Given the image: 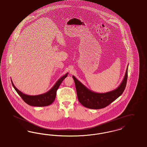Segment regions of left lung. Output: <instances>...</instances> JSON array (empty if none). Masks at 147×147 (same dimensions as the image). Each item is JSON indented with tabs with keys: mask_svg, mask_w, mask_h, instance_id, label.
<instances>
[{
	"mask_svg": "<svg viewBox=\"0 0 147 147\" xmlns=\"http://www.w3.org/2000/svg\"><path fill=\"white\" fill-rule=\"evenodd\" d=\"M128 66L125 75L120 85L116 89L106 93H96L89 90L75 77L72 76L78 101L87 108L99 109L107 107L121 96L125 89L127 80Z\"/></svg>",
	"mask_w": 147,
	"mask_h": 147,
	"instance_id": "left-lung-1",
	"label": "left lung"
}]
</instances>
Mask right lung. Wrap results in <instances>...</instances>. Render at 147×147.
<instances>
[{"label":"right lung","mask_w":147,"mask_h":147,"mask_svg":"<svg viewBox=\"0 0 147 147\" xmlns=\"http://www.w3.org/2000/svg\"><path fill=\"white\" fill-rule=\"evenodd\" d=\"M67 75L68 73L66 74L63 76L60 77L57 80L56 83L54 85V86L49 91L44 94L37 96H28L23 93L22 92L17 89V88L14 86L11 80V81L13 87L16 90L17 93L26 103H27L29 105L33 107H46L51 105L54 101L56 97L57 89L63 81L67 76Z\"/></svg>","instance_id":"add662e5"}]
</instances>
